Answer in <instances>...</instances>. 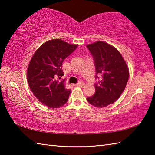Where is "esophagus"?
Wrapping results in <instances>:
<instances>
[{
  "mask_svg": "<svg viewBox=\"0 0 155 155\" xmlns=\"http://www.w3.org/2000/svg\"><path fill=\"white\" fill-rule=\"evenodd\" d=\"M85 85V84H84V83H83V82H81V81H80L79 83H78L77 84V86H79V87H83V86Z\"/></svg>",
  "mask_w": 155,
  "mask_h": 155,
  "instance_id": "esophagus-1",
  "label": "esophagus"
}]
</instances>
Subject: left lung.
Returning a JSON list of instances; mask_svg holds the SVG:
<instances>
[{"instance_id":"1","label":"left lung","mask_w":155,"mask_h":155,"mask_svg":"<svg viewBox=\"0 0 155 155\" xmlns=\"http://www.w3.org/2000/svg\"><path fill=\"white\" fill-rule=\"evenodd\" d=\"M87 46L94 57L96 74L102 77L94 85L95 94L87 100L94 107H105L124 91L129 77L128 67L118 50L105 41H97Z\"/></svg>"}]
</instances>
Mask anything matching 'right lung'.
<instances>
[{"instance_id":"add662e5","label":"right lung","mask_w":155,"mask_h":155,"mask_svg":"<svg viewBox=\"0 0 155 155\" xmlns=\"http://www.w3.org/2000/svg\"><path fill=\"white\" fill-rule=\"evenodd\" d=\"M59 39L51 40L41 45L28 64L27 82L35 98L49 108H59L67 103L71 90L65 88L64 60L77 48Z\"/></svg>"}]
</instances>
